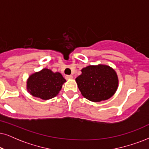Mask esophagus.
<instances>
[{
  "instance_id": "esophagus-1",
  "label": "esophagus",
  "mask_w": 149,
  "mask_h": 149,
  "mask_svg": "<svg viewBox=\"0 0 149 149\" xmlns=\"http://www.w3.org/2000/svg\"><path fill=\"white\" fill-rule=\"evenodd\" d=\"M65 78L67 79V80H70V79L73 78V76H71V75H70V76H66Z\"/></svg>"
}]
</instances>
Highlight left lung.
I'll list each match as a JSON object with an SVG mask.
<instances>
[{
    "mask_svg": "<svg viewBox=\"0 0 149 149\" xmlns=\"http://www.w3.org/2000/svg\"><path fill=\"white\" fill-rule=\"evenodd\" d=\"M76 82L82 96L97 102L107 100L116 93L119 80L116 71L106 65H89L81 69Z\"/></svg>",
    "mask_w": 149,
    "mask_h": 149,
    "instance_id": "left-lung-1",
    "label": "left lung"
}]
</instances>
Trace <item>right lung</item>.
Here are the masks:
<instances>
[{"instance_id": "add662e5", "label": "right lung", "mask_w": 149, "mask_h": 149, "mask_svg": "<svg viewBox=\"0 0 149 149\" xmlns=\"http://www.w3.org/2000/svg\"><path fill=\"white\" fill-rule=\"evenodd\" d=\"M65 82L61 73H54L51 69L44 68L29 76L27 90L32 96L46 100L56 97Z\"/></svg>"}]
</instances>
